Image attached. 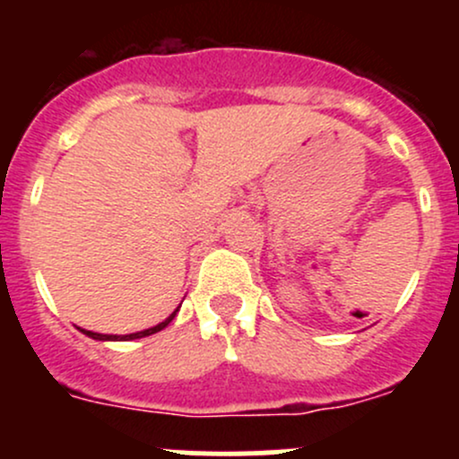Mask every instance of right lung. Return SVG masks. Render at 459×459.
Masks as SVG:
<instances>
[{
  "instance_id": "add662e5",
  "label": "right lung",
  "mask_w": 459,
  "mask_h": 459,
  "mask_svg": "<svg viewBox=\"0 0 459 459\" xmlns=\"http://www.w3.org/2000/svg\"><path fill=\"white\" fill-rule=\"evenodd\" d=\"M179 311V308H178ZM178 311H173L170 313L169 317L164 319V322H160L157 324V326H152V328H146V331H140V333H128V335H101V333H92V331H84V328H80L82 333H86L88 337H92V340H101V342H106V340H113V342H128V340H140V337H146V335H152V333H157V331H161V328H166L169 326L170 322H173V317L178 316Z\"/></svg>"
}]
</instances>
